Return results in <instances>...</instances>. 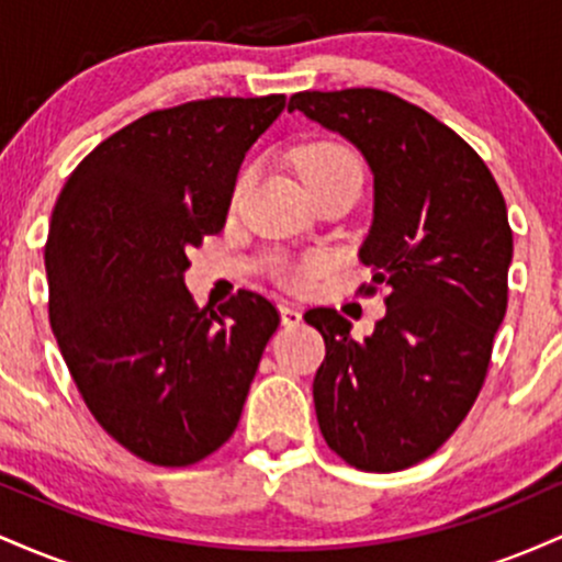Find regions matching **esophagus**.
Masks as SVG:
<instances>
[{"mask_svg": "<svg viewBox=\"0 0 562 562\" xmlns=\"http://www.w3.org/2000/svg\"><path fill=\"white\" fill-rule=\"evenodd\" d=\"M301 317H303V314L299 312V308L290 306V303H280V319H282V325H285V327L299 325Z\"/></svg>", "mask_w": 562, "mask_h": 562, "instance_id": "obj_1", "label": "esophagus"}]
</instances>
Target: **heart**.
Here are the masks:
<instances>
[{
    "instance_id": "obj_1",
    "label": "heart",
    "mask_w": 562,
    "mask_h": 562,
    "mask_svg": "<svg viewBox=\"0 0 562 562\" xmlns=\"http://www.w3.org/2000/svg\"><path fill=\"white\" fill-rule=\"evenodd\" d=\"M295 164H299V173L301 179L306 182L308 190L319 192L322 187H330L338 182H348V179H357L362 182L364 179V169H362V160H359L357 153L351 147L344 145V142H335V139H317V142H308L299 150L295 156ZM245 182V177L237 184L240 190ZM322 269V259H306L301 263H290V267L282 269V280L293 288H303L312 282V277L317 274Z\"/></svg>"
}]
</instances>
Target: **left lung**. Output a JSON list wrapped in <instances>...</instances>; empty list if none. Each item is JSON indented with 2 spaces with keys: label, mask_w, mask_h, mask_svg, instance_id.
Here are the masks:
<instances>
[{
  "label": "left lung",
  "mask_w": 562,
  "mask_h": 562,
  "mask_svg": "<svg viewBox=\"0 0 562 562\" xmlns=\"http://www.w3.org/2000/svg\"><path fill=\"white\" fill-rule=\"evenodd\" d=\"M301 111L359 147L375 177L359 259L389 288L364 340L335 308L303 319L325 338L314 406L327 447L367 473L430 457L479 396L507 312L513 229L492 171L460 134L383 89L299 92Z\"/></svg>",
  "instance_id": "8db88e82"
}]
</instances>
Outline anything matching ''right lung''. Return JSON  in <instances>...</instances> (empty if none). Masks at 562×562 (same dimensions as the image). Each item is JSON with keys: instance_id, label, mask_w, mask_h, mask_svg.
Masks as SVG:
<instances>
[{"instance_id": "right-lung-1", "label": "right lung", "mask_w": 562, "mask_h": 562, "mask_svg": "<svg viewBox=\"0 0 562 562\" xmlns=\"http://www.w3.org/2000/svg\"><path fill=\"white\" fill-rule=\"evenodd\" d=\"M285 94L153 111L94 147L49 222V325L94 420L139 460L195 465L240 423L280 314L240 290L198 308L187 250L222 232L245 153Z\"/></svg>"}]
</instances>
